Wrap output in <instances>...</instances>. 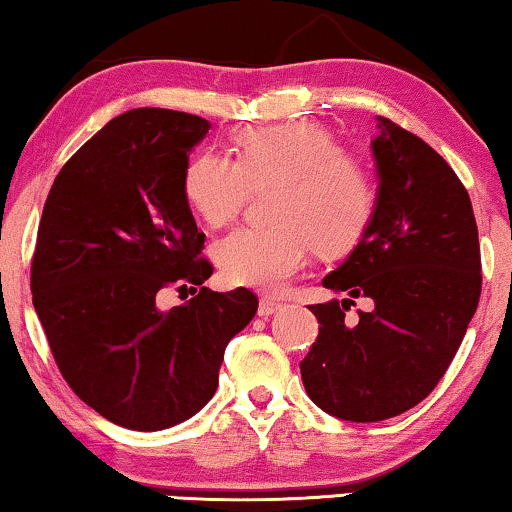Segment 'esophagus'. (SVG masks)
<instances>
[{"mask_svg":"<svg viewBox=\"0 0 512 512\" xmlns=\"http://www.w3.org/2000/svg\"><path fill=\"white\" fill-rule=\"evenodd\" d=\"M279 310V300L275 298H261V303H258V317L268 319L272 317Z\"/></svg>","mask_w":512,"mask_h":512,"instance_id":"34e87169","label":"esophagus"}]
</instances>
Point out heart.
Returning <instances> with one entry per match:
<instances>
[{"instance_id":"obj_1","label":"heart","mask_w":512,"mask_h":512,"mask_svg":"<svg viewBox=\"0 0 512 512\" xmlns=\"http://www.w3.org/2000/svg\"><path fill=\"white\" fill-rule=\"evenodd\" d=\"M270 228H244L216 247L228 282L279 291L303 268L310 247L321 256L352 251L373 221L375 186L331 132L307 121L247 128L235 137V160L207 151L184 170V195L212 228L240 216L251 188L275 186Z\"/></svg>"}]
</instances>
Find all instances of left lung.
<instances>
[{
  "mask_svg": "<svg viewBox=\"0 0 512 512\" xmlns=\"http://www.w3.org/2000/svg\"><path fill=\"white\" fill-rule=\"evenodd\" d=\"M373 221L326 289L349 298L310 305L319 335L300 361L307 396L347 422H382L415 408L450 368L480 300L478 226L468 191L443 156L377 118ZM370 297L352 327L344 310Z\"/></svg>",
  "mask_w": 512,
  "mask_h": 512,
  "instance_id": "1",
  "label": "left lung"
}]
</instances>
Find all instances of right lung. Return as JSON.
<instances>
[{"instance_id":"obj_1","label":"right lung","mask_w":512,"mask_h":512,"mask_svg":"<svg viewBox=\"0 0 512 512\" xmlns=\"http://www.w3.org/2000/svg\"><path fill=\"white\" fill-rule=\"evenodd\" d=\"M209 128L172 109L111 118L55 177L39 221L32 303L53 359L83 403L132 431L205 408L226 345L258 310L249 289L207 286L167 313L155 305L167 285L214 270L184 195L188 153Z\"/></svg>"}]
</instances>
